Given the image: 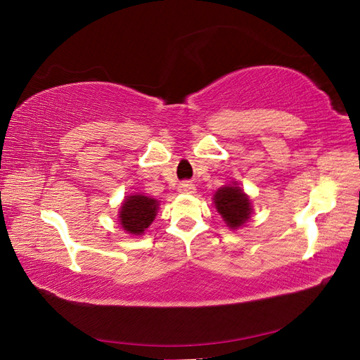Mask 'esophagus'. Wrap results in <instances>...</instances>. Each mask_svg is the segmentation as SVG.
Wrapping results in <instances>:
<instances>
[{"instance_id": "1", "label": "esophagus", "mask_w": 360, "mask_h": 360, "mask_svg": "<svg viewBox=\"0 0 360 360\" xmlns=\"http://www.w3.org/2000/svg\"><path fill=\"white\" fill-rule=\"evenodd\" d=\"M195 190H196V187H195V184H192V182H182V184L179 186V193L190 195V193H195Z\"/></svg>"}]
</instances>
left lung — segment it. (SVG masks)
<instances>
[{
	"instance_id": "8db88e82",
	"label": "left lung",
	"mask_w": 360,
	"mask_h": 360,
	"mask_svg": "<svg viewBox=\"0 0 360 360\" xmlns=\"http://www.w3.org/2000/svg\"><path fill=\"white\" fill-rule=\"evenodd\" d=\"M213 204H215L217 212L224 219L227 227L232 231L243 227L252 215L250 198L244 193V190L236 182H231V184L218 188L213 195Z\"/></svg>"
}]
</instances>
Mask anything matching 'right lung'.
Wrapping results in <instances>:
<instances>
[{"instance_id":"add662e5","label":"right lung","mask_w":360,"mask_h":360,"mask_svg":"<svg viewBox=\"0 0 360 360\" xmlns=\"http://www.w3.org/2000/svg\"><path fill=\"white\" fill-rule=\"evenodd\" d=\"M159 210V201L155 198L134 193L127 196L117 213L119 224L129 235H143L155 221Z\"/></svg>"}]
</instances>
